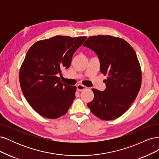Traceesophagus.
Wrapping results in <instances>:
<instances>
[{
    "mask_svg": "<svg viewBox=\"0 0 159 159\" xmlns=\"http://www.w3.org/2000/svg\"><path fill=\"white\" fill-rule=\"evenodd\" d=\"M76 88H77V90L79 91H82L83 90L87 89V87H85V86L81 85V84H78L76 85Z\"/></svg>",
    "mask_w": 159,
    "mask_h": 159,
    "instance_id": "obj_1",
    "label": "esophagus"
}]
</instances>
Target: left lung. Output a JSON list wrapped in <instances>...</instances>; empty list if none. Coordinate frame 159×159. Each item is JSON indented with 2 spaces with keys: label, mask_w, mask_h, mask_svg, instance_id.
Returning a JSON list of instances; mask_svg holds the SVG:
<instances>
[{
  "label": "left lung",
  "mask_w": 159,
  "mask_h": 159,
  "mask_svg": "<svg viewBox=\"0 0 159 159\" xmlns=\"http://www.w3.org/2000/svg\"><path fill=\"white\" fill-rule=\"evenodd\" d=\"M97 54L100 71L108 75L104 91L92 89L94 98L88 107L98 118L119 117L131 106L141 85V70L136 53L128 42L109 35L89 37L83 44Z\"/></svg>",
  "instance_id": "obj_1"
}]
</instances>
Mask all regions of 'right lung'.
Instances as JSON below:
<instances>
[{
  "label": "right lung",
  "mask_w": 159,
  "mask_h": 159,
  "mask_svg": "<svg viewBox=\"0 0 159 159\" xmlns=\"http://www.w3.org/2000/svg\"><path fill=\"white\" fill-rule=\"evenodd\" d=\"M86 38L56 36L28 50L20 70V84L28 103L42 116L58 118L73 103L76 87L62 83L57 75L70 66L73 54Z\"/></svg>",
  "instance_id": "right-lung-1"
}]
</instances>
